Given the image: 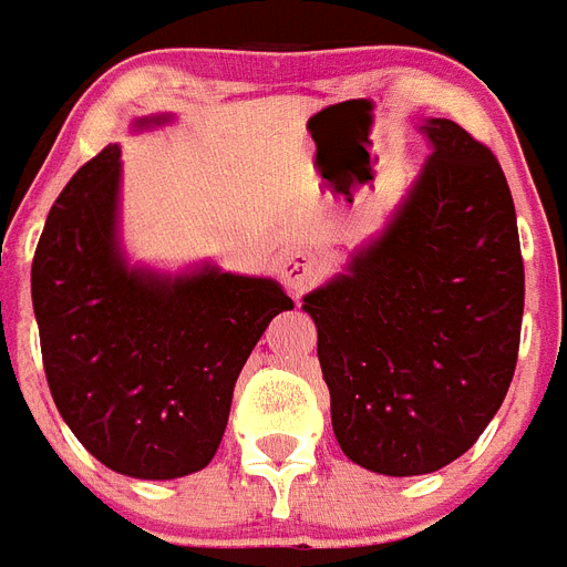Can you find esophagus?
Listing matches in <instances>:
<instances>
[{
    "label": "esophagus",
    "mask_w": 567,
    "mask_h": 567,
    "mask_svg": "<svg viewBox=\"0 0 567 567\" xmlns=\"http://www.w3.org/2000/svg\"><path fill=\"white\" fill-rule=\"evenodd\" d=\"M279 276H282V282L288 291L302 293L322 276L320 256L311 254V250H306V247L288 250V254H285V259L279 261Z\"/></svg>",
    "instance_id": "obj_1"
}]
</instances>
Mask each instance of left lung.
<instances>
[{"label": "left lung", "instance_id": "left-lung-1", "mask_svg": "<svg viewBox=\"0 0 567 567\" xmlns=\"http://www.w3.org/2000/svg\"><path fill=\"white\" fill-rule=\"evenodd\" d=\"M430 158L380 236L302 297L337 444L426 475L478 441L511 389L525 311L516 207L493 152L423 117Z\"/></svg>", "mask_w": 567, "mask_h": 567}]
</instances>
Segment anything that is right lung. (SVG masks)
I'll return each mask as SVG.
<instances>
[{"instance_id": "1", "label": "right lung", "mask_w": 567, "mask_h": 567, "mask_svg": "<svg viewBox=\"0 0 567 567\" xmlns=\"http://www.w3.org/2000/svg\"><path fill=\"white\" fill-rule=\"evenodd\" d=\"M173 114L137 117L144 132ZM121 146L65 184L31 268L33 317L51 398L80 444L109 470L146 482L213 461L241 365L291 297L268 276L213 261L135 265L121 239Z\"/></svg>"}]
</instances>
